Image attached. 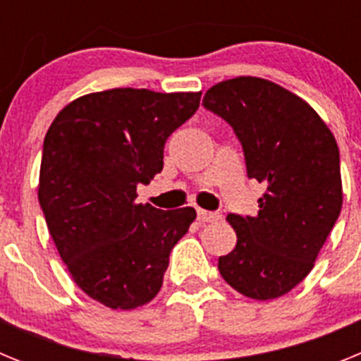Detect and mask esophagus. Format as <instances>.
I'll list each match as a JSON object with an SVG mask.
<instances>
[{
  "label": "esophagus",
  "instance_id": "34e87169",
  "mask_svg": "<svg viewBox=\"0 0 361 361\" xmlns=\"http://www.w3.org/2000/svg\"><path fill=\"white\" fill-rule=\"evenodd\" d=\"M197 219H199L200 224H206V222H215L220 219L219 213L206 212V209H197Z\"/></svg>",
  "mask_w": 361,
  "mask_h": 361
}]
</instances>
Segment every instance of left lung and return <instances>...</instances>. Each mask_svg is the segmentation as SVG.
I'll return each instance as SVG.
<instances>
[{
	"instance_id": "left-lung-1",
	"label": "left lung",
	"mask_w": 361,
	"mask_h": 361,
	"mask_svg": "<svg viewBox=\"0 0 361 361\" xmlns=\"http://www.w3.org/2000/svg\"><path fill=\"white\" fill-rule=\"evenodd\" d=\"M202 104L231 124L247 175L266 186L257 215L226 219L237 245L220 275L247 298H279L311 273L342 209L336 139L311 104L262 78L216 82Z\"/></svg>"
}]
</instances>
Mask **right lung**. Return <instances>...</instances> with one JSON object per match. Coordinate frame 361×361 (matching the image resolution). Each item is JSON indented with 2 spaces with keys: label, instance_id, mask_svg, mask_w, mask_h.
I'll list each match as a JSON object with an SVG mask.
<instances>
[{
  "label": "right lung",
  "instance_id": "1",
  "mask_svg": "<svg viewBox=\"0 0 361 361\" xmlns=\"http://www.w3.org/2000/svg\"><path fill=\"white\" fill-rule=\"evenodd\" d=\"M200 94L94 92L66 104L44 135L37 199L73 282L99 304L130 311L152 302L195 220L193 208L162 212L135 199Z\"/></svg>",
  "mask_w": 361,
  "mask_h": 361
}]
</instances>
